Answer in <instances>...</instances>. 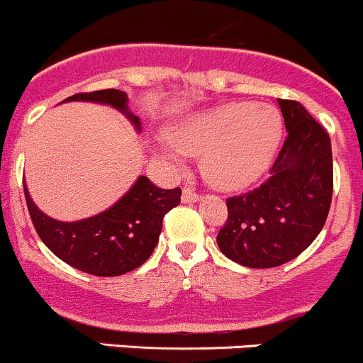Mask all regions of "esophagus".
Listing matches in <instances>:
<instances>
[{
  "label": "esophagus",
  "mask_w": 363,
  "mask_h": 363,
  "mask_svg": "<svg viewBox=\"0 0 363 363\" xmlns=\"http://www.w3.org/2000/svg\"><path fill=\"white\" fill-rule=\"evenodd\" d=\"M199 198H201V196H199L198 192L192 191V189H184V194H182V201L184 203H196L199 201Z\"/></svg>",
  "instance_id": "esophagus-1"
}]
</instances>
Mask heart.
Returning <instances> with one entry per match:
<instances>
[{
  "label": "heart",
  "mask_w": 363,
  "mask_h": 363,
  "mask_svg": "<svg viewBox=\"0 0 363 363\" xmlns=\"http://www.w3.org/2000/svg\"><path fill=\"white\" fill-rule=\"evenodd\" d=\"M281 135L283 119L274 106L231 101L174 121L158 153L171 162H179L182 153L203 155L210 184L242 189L267 171Z\"/></svg>",
  "instance_id": "1"
}]
</instances>
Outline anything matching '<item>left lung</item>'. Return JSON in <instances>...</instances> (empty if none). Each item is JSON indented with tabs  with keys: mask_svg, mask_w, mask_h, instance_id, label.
<instances>
[{
	"mask_svg": "<svg viewBox=\"0 0 363 363\" xmlns=\"http://www.w3.org/2000/svg\"><path fill=\"white\" fill-rule=\"evenodd\" d=\"M287 139L271 178L226 201L228 220L217 246L251 269L278 267L301 255L326 223L333 194L331 140L298 101L278 99Z\"/></svg>",
	"mask_w": 363,
	"mask_h": 363,
	"instance_id": "left-lung-1",
	"label": "left lung"
}]
</instances>
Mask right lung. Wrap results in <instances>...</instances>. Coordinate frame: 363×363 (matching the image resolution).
Listing matches in <instances>:
<instances>
[{"label":"right lung","mask_w":363,"mask_h":363,"mask_svg":"<svg viewBox=\"0 0 363 363\" xmlns=\"http://www.w3.org/2000/svg\"><path fill=\"white\" fill-rule=\"evenodd\" d=\"M108 105L126 116L140 132V119L128 108L126 92L117 89L84 92L64 99ZM30 217L43 242L60 260L94 276H121L140 267L153 253L162 231V219L179 205L182 191L160 189L146 176H139L130 191L112 206L87 219L57 220L46 216L30 198L24 184Z\"/></svg>","instance_id":"add662e5"}]
</instances>
